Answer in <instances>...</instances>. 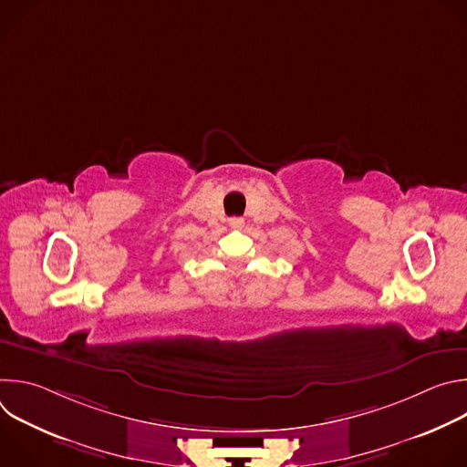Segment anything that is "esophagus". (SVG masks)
Returning a JSON list of instances; mask_svg holds the SVG:
<instances>
[{"label": "esophagus", "instance_id": "obj_1", "mask_svg": "<svg viewBox=\"0 0 467 467\" xmlns=\"http://www.w3.org/2000/svg\"><path fill=\"white\" fill-rule=\"evenodd\" d=\"M229 225H231L233 229H242V227H244V220H242V218H231V220H229Z\"/></svg>", "mask_w": 467, "mask_h": 467}]
</instances>
